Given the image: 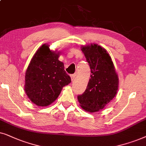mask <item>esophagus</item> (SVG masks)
I'll use <instances>...</instances> for the list:
<instances>
[{
    "label": "esophagus",
    "instance_id": "1",
    "mask_svg": "<svg viewBox=\"0 0 146 146\" xmlns=\"http://www.w3.org/2000/svg\"><path fill=\"white\" fill-rule=\"evenodd\" d=\"M75 77H76V75L75 74H73V75H71V81H74V79H75Z\"/></svg>",
    "mask_w": 146,
    "mask_h": 146
}]
</instances>
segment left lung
Returning <instances> with one entry per match:
<instances>
[{"instance_id": "8db88e82", "label": "left lung", "mask_w": 146, "mask_h": 146, "mask_svg": "<svg viewBox=\"0 0 146 146\" xmlns=\"http://www.w3.org/2000/svg\"><path fill=\"white\" fill-rule=\"evenodd\" d=\"M91 69V78L87 88L77 99L82 109L87 112L102 110L116 96L119 79L108 52L98 44L82 46Z\"/></svg>"}]
</instances>
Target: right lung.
<instances>
[{
    "instance_id": "obj_1",
    "label": "right lung",
    "mask_w": 146,
    "mask_h": 146,
    "mask_svg": "<svg viewBox=\"0 0 146 146\" xmlns=\"http://www.w3.org/2000/svg\"><path fill=\"white\" fill-rule=\"evenodd\" d=\"M59 52L44 44L33 57L25 73V91L31 102L46 107L55 102L65 85L71 82L59 59Z\"/></svg>"
}]
</instances>
